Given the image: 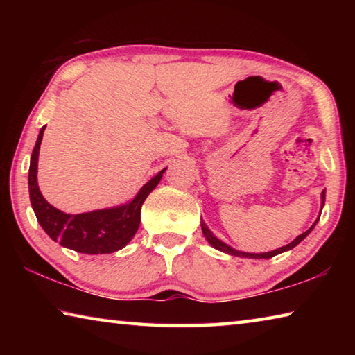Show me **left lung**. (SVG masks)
<instances>
[{"instance_id": "8db88e82", "label": "left lung", "mask_w": 355, "mask_h": 355, "mask_svg": "<svg viewBox=\"0 0 355 355\" xmlns=\"http://www.w3.org/2000/svg\"><path fill=\"white\" fill-rule=\"evenodd\" d=\"M324 200H326V189L322 191V194H321V211H322V207H324ZM320 216H321V213H320ZM320 216H318V219L315 220V224L311 225L307 232H304L302 235H299L296 239H293V241L290 243V244H286V245H284V248H279V249H275V250H271V252H264V254H249V252H241V250H236V249H233V248H230V245L228 244H225V243H222L219 238H216L211 232H209V228L205 225V222L202 220V232H203V236L207 238V241L213 245L214 249H218V250H220V252H225V254H228V255H233V257H241V258H272V257H275V255H279V254H282V252H286V250H290V249H293V248H296V245L302 241V239L309 235V233L313 230V227L316 225V222L320 220Z\"/></svg>"}]
</instances>
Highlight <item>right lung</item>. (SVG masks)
<instances>
[{
	"instance_id": "1",
	"label": "right lung",
	"mask_w": 355,
	"mask_h": 355,
	"mask_svg": "<svg viewBox=\"0 0 355 355\" xmlns=\"http://www.w3.org/2000/svg\"><path fill=\"white\" fill-rule=\"evenodd\" d=\"M44 131L45 127H42L33 150L28 173L29 200H31L40 227L53 241H58L64 248L81 252V254H112V252L123 249L133 239L137 228H139L144 200L159 183L167 167L156 173L152 180H148L137 192L135 199L125 203V205L95 209L91 213L67 214L50 205L42 196L37 184V161Z\"/></svg>"
}]
</instances>
